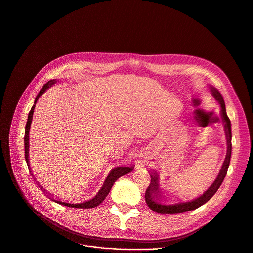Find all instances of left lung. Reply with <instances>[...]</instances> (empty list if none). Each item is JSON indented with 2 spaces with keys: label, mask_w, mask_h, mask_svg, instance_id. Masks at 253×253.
I'll use <instances>...</instances> for the list:
<instances>
[{
  "label": "left lung",
  "mask_w": 253,
  "mask_h": 253,
  "mask_svg": "<svg viewBox=\"0 0 253 253\" xmlns=\"http://www.w3.org/2000/svg\"><path fill=\"white\" fill-rule=\"evenodd\" d=\"M211 91L212 96L215 98V100L220 104V108H221L220 115H221L222 122L224 124V130H225V135H226V140H227V153H226L221 169L219 171V174L216 177V179L214 180V182L211 184V186L199 198H197L193 201H190V202L178 203V204H173V205H164V204H161L158 202V201H161L160 197H162L160 189H159V182H158L159 178H158L157 174H155V173L151 174V183L146 190L145 200H146L148 207L155 212L163 213V214H174V213H182V212L194 211V210L200 208L201 206H203L204 204H206L209 200H211L212 198V196L217 192V190L219 189L220 185L222 184V182L226 176L229 162H230V156H231L230 120L227 117L224 100H223V97L221 96V94L218 92V90H216L213 87H211Z\"/></svg>",
  "instance_id": "left-lung-1"
}]
</instances>
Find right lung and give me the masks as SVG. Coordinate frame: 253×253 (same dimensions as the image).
I'll return each mask as SVG.
<instances>
[{
    "label": "right lung",
    "instance_id": "1",
    "mask_svg": "<svg viewBox=\"0 0 253 253\" xmlns=\"http://www.w3.org/2000/svg\"><path fill=\"white\" fill-rule=\"evenodd\" d=\"M56 83V79H52V80H49L47 81L43 87L41 89L40 93L38 94V96L36 97V100H35V104L33 105L30 113H29V116H28V121H27V125H26V130H25V157H26V161H27V164H28V167L30 168V162H29V133H30V128H31V124H32V120H33V114H34V110H35V107H36V103L38 101V99L48 89L50 88L51 86H53V84ZM134 169V166H130V167H126V166H121V167H115L114 169L111 170V172L109 173L108 177L106 178L103 186L101 187V189L99 190V192L96 194V196L94 198H92L91 200H88L86 202H82V203H79V204H70L69 202L68 203H65V202H60V201H56V200H52L53 202L57 203V204H60V205H63V206H66V207H70V208H75V209H91V208H95L97 207L98 205H100L104 199L107 197V195L109 194L112 186L114 185V183L122 176L132 172ZM29 170H31V168ZM43 190V189H42ZM45 195H46V192H45Z\"/></svg>",
    "mask_w": 253,
    "mask_h": 253
}]
</instances>
